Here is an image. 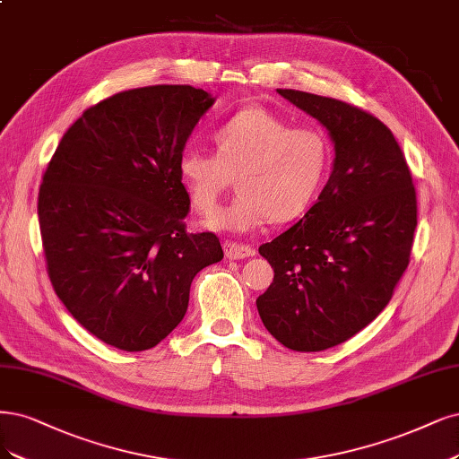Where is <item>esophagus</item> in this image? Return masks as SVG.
Wrapping results in <instances>:
<instances>
[{
    "label": "esophagus",
    "mask_w": 459,
    "mask_h": 459,
    "mask_svg": "<svg viewBox=\"0 0 459 459\" xmlns=\"http://www.w3.org/2000/svg\"><path fill=\"white\" fill-rule=\"evenodd\" d=\"M224 252L230 260H243L248 256H255V248L250 245L235 243V241H224Z\"/></svg>",
    "instance_id": "1"
}]
</instances>
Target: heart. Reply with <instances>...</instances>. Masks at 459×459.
<instances>
[{
	"label": "heart",
	"mask_w": 459,
	"mask_h": 459,
	"mask_svg": "<svg viewBox=\"0 0 459 459\" xmlns=\"http://www.w3.org/2000/svg\"><path fill=\"white\" fill-rule=\"evenodd\" d=\"M216 153L184 150L178 177L194 209L211 214L237 178L239 195L209 228L248 231L302 216L326 180L332 148L313 127H292L264 108H245L214 131Z\"/></svg>",
	"instance_id": "1"
}]
</instances>
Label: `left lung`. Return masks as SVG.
I'll return each instance as SVG.
<instances>
[{"label":"left lung","instance_id":"1","mask_svg":"<svg viewBox=\"0 0 459 459\" xmlns=\"http://www.w3.org/2000/svg\"><path fill=\"white\" fill-rule=\"evenodd\" d=\"M277 92L325 125L336 160L304 220L258 248L275 275L256 306L284 347L323 351L389 304L412 252L416 187L399 142L367 109L304 91Z\"/></svg>","mask_w":459,"mask_h":459}]
</instances>
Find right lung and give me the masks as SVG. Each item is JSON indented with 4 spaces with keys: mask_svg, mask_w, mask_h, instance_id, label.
<instances>
[{
    "mask_svg": "<svg viewBox=\"0 0 459 459\" xmlns=\"http://www.w3.org/2000/svg\"><path fill=\"white\" fill-rule=\"evenodd\" d=\"M192 85H152L87 108L45 169L38 216L47 273L92 336L152 350L184 319L194 277L224 258L212 231L189 233L178 160L212 106Z\"/></svg>",
    "mask_w": 459,
    "mask_h": 459,
    "instance_id": "right-lung-1",
    "label": "right lung"
}]
</instances>
